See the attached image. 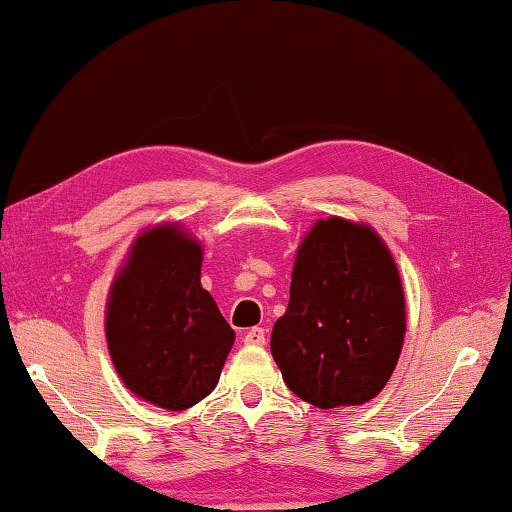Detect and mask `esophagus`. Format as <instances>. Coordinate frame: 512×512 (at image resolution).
Wrapping results in <instances>:
<instances>
[{
	"mask_svg": "<svg viewBox=\"0 0 512 512\" xmlns=\"http://www.w3.org/2000/svg\"><path fill=\"white\" fill-rule=\"evenodd\" d=\"M247 345H265V329L263 327H251L245 334Z\"/></svg>",
	"mask_w": 512,
	"mask_h": 512,
	"instance_id": "1",
	"label": "esophagus"
}]
</instances>
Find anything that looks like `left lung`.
I'll return each instance as SVG.
<instances>
[{
    "label": "left lung",
    "mask_w": 512,
    "mask_h": 512,
    "mask_svg": "<svg viewBox=\"0 0 512 512\" xmlns=\"http://www.w3.org/2000/svg\"><path fill=\"white\" fill-rule=\"evenodd\" d=\"M403 338V283L380 235L318 219L297 249L288 309L270 338L286 387L320 410L364 405L389 382Z\"/></svg>",
    "instance_id": "1"
}]
</instances>
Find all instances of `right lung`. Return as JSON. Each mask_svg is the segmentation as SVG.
<instances>
[{
    "instance_id": "add662e5",
    "label": "right lung",
    "mask_w": 512,
    "mask_h": 512,
    "mask_svg": "<svg viewBox=\"0 0 512 512\" xmlns=\"http://www.w3.org/2000/svg\"><path fill=\"white\" fill-rule=\"evenodd\" d=\"M203 249L178 224L144 231L109 288L105 334L116 373L164 410L217 387L235 332L201 286Z\"/></svg>"
}]
</instances>
